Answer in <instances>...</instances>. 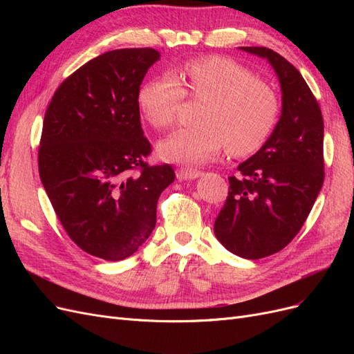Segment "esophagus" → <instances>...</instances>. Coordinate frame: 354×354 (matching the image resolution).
<instances>
[{
    "instance_id": "34e87169",
    "label": "esophagus",
    "mask_w": 354,
    "mask_h": 354,
    "mask_svg": "<svg viewBox=\"0 0 354 354\" xmlns=\"http://www.w3.org/2000/svg\"><path fill=\"white\" fill-rule=\"evenodd\" d=\"M201 176V171L194 169V168H178L177 169V178L180 181L183 180H194Z\"/></svg>"
}]
</instances>
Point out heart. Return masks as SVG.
Here are the masks:
<instances>
[{
	"label": "heart",
	"instance_id": "1",
	"mask_svg": "<svg viewBox=\"0 0 354 354\" xmlns=\"http://www.w3.org/2000/svg\"><path fill=\"white\" fill-rule=\"evenodd\" d=\"M183 90L174 77L143 85L138 104L147 122L159 130L176 122L185 93L203 100L198 127L180 128L158 145V152L178 164H202L226 145L233 156L259 151L276 125L277 97L266 82L232 59L208 56L189 62L181 72Z\"/></svg>",
	"mask_w": 354,
	"mask_h": 354
}]
</instances>
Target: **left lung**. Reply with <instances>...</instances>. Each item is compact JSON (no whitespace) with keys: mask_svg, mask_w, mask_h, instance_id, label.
I'll return each mask as SVG.
<instances>
[{"mask_svg":"<svg viewBox=\"0 0 354 354\" xmlns=\"http://www.w3.org/2000/svg\"><path fill=\"white\" fill-rule=\"evenodd\" d=\"M270 62L282 88V115L259 152L229 177L226 202L214 223L223 246L242 259L279 252L303 227L325 178L324 118L291 63L266 47H241Z\"/></svg>","mask_w":354,"mask_h":354,"instance_id":"8db88e82","label":"left lung"}]
</instances>
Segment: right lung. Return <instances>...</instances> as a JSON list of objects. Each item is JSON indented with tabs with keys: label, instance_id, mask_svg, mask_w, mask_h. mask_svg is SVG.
I'll use <instances>...</instances> for the list:
<instances>
[{
	"label": "right lung",
	"instance_id": "1",
	"mask_svg": "<svg viewBox=\"0 0 354 354\" xmlns=\"http://www.w3.org/2000/svg\"><path fill=\"white\" fill-rule=\"evenodd\" d=\"M153 48L112 50L63 81L48 104L38 149L39 177L68 236L108 261L151 236L171 165H149L138 93Z\"/></svg>",
	"mask_w": 354,
	"mask_h": 354
}]
</instances>
